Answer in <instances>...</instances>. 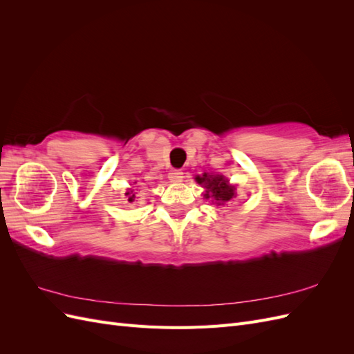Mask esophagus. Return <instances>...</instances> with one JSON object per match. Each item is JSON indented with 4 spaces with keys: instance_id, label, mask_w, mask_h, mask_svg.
<instances>
[{
    "instance_id": "obj_1",
    "label": "esophagus",
    "mask_w": 354,
    "mask_h": 354,
    "mask_svg": "<svg viewBox=\"0 0 354 354\" xmlns=\"http://www.w3.org/2000/svg\"><path fill=\"white\" fill-rule=\"evenodd\" d=\"M185 173H183V171H181V169H173V171H171V173L168 174V178L171 180V181H174V183H180V181L181 180H183V176Z\"/></svg>"
}]
</instances>
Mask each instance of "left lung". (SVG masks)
I'll return each mask as SVG.
<instances>
[{
    "label": "left lung",
    "mask_w": 354,
    "mask_h": 354,
    "mask_svg": "<svg viewBox=\"0 0 354 354\" xmlns=\"http://www.w3.org/2000/svg\"><path fill=\"white\" fill-rule=\"evenodd\" d=\"M196 181L207 189V194L203 196L211 199V202L216 203L217 207H226L234 198V187L230 186L229 180H226L223 176L203 174L202 177L198 176Z\"/></svg>",
    "instance_id": "8db88e82"
}]
</instances>
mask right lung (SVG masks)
Listing matches in <instances>:
<instances>
[{
    "label": "right lung",
    "mask_w": 354,
    "mask_h": 354,
    "mask_svg": "<svg viewBox=\"0 0 354 354\" xmlns=\"http://www.w3.org/2000/svg\"><path fill=\"white\" fill-rule=\"evenodd\" d=\"M125 195H130V192H127V194H125ZM133 198H134V195H131L130 198H128V202H133V201H134Z\"/></svg>",
    "instance_id": "obj_1"
}]
</instances>
